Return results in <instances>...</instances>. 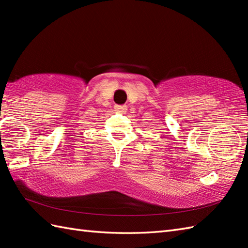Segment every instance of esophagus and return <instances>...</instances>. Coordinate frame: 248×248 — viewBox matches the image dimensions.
I'll list each match as a JSON object with an SVG mask.
<instances>
[{
  "label": "esophagus",
  "mask_w": 248,
  "mask_h": 248,
  "mask_svg": "<svg viewBox=\"0 0 248 248\" xmlns=\"http://www.w3.org/2000/svg\"><path fill=\"white\" fill-rule=\"evenodd\" d=\"M114 108H115V110L117 113H124L125 110H127V107H125V105H118V104H116L115 107H114Z\"/></svg>",
  "instance_id": "obj_1"
}]
</instances>
